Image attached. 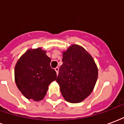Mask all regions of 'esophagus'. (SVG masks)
I'll return each mask as SVG.
<instances>
[{
    "label": "esophagus",
    "instance_id": "obj_1",
    "mask_svg": "<svg viewBox=\"0 0 124 124\" xmlns=\"http://www.w3.org/2000/svg\"><path fill=\"white\" fill-rule=\"evenodd\" d=\"M55 70H56V74H58V71H59V68L56 67L55 68Z\"/></svg>",
    "mask_w": 124,
    "mask_h": 124
}]
</instances>
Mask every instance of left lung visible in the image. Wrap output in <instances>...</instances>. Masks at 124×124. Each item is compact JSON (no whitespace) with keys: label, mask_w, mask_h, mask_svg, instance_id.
Returning a JSON list of instances; mask_svg holds the SVG:
<instances>
[{"label":"left lung","mask_w":124,"mask_h":124,"mask_svg":"<svg viewBox=\"0 0 124 124\" xmlns=\"http://www.w3.org/2000/svg\"><path fill=\"white\" fill-rule=\"evenodd\" d=\"M57 83L62 96L71 103L80 102L92 93L98 78V68L85 49L71 46L63 53Z\"/></svg>","instance_id":"obj_1"}]
</instances>
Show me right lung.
<instances>
[{"label":"right lung","mask_w":124,"mask_h":124,"mask_svg":"<svg viewBox=\"0 0 124 124\" xmlns=\"http://www.w3.org/2000/svg\"><path fill=\"white\" fill-rule=\"evenodd\" d=\"M50 62L41 48L28 50L18 60L15 66V82L26 98L39 101L46 95L48 86L57 76Z\"/></svg>","instance_id":"1"}]
</instances>
